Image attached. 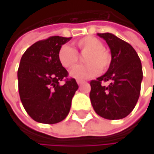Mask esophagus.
I'll return each instance as SVG.
<instances>
[{
	"instance_id": "obj_1",
	"label": "esophagus",
	"mask_w": 154,
	"mask_h": 154,
	"mask_svg": "<svg viewBox=\"0 0 154 154\" xmlns=\"http://www.w3.org/2000/svg\"><path fill=\"white\" fill-rule=\"evenodd\" d=\"M77 83L78 85H81L82 84H84V83H85V81H83V80H77Z\"/></svg>"
}]
</instances>
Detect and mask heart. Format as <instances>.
I'll list each match as a JSON object with an SVG mask.
<instances>
[{
    "label": "heart",
    "mask_w": 154,
    "mask_h": 154,
    "mask_svg": "<svg viewBox=\"0 0 154 154\" xmlns=\"http://www.w3.org/2000/svg\"><path fill=\"white\" fill-rule=\"evenodd\" d=\"M77 51L85 54L84 62L81 65L70 70L69 76L77 80H85L96 76L100 72L106 70L111 61L110 53L103 47L102 42L94 36H85L74 43ZM60 63L65 69H71L77 64L78 56L76 51L69 45L60 47L58 52Z\"/></svg>",
    "instance_id": "heart-1"
}]
</instances>
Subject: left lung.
<instances>
[{"label": "left lung", "mask_w": 154, "mask_h": 154, "mask_svg": "<svg viewBox=\"0 0 154 154\" xmlns=\"http://www.w3.org/2000/svg\"><path fill=\"white\" fill-rule=\"evenodd\" d=\"M110 50L107 72L90 82V100L95 112L107 119L127 117L138 101L143 80L142 64L135 49L110 33L97 34ZM103 82H109L108 86Z\"/></svg>", "instance_id": "left-lung-1"}]
</instances>
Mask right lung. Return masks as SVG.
<instances>
[{"instance_id":"obj_1","label":"right lung","mask_w":154,"mask_h":154,"mask_svg":"<svg viewBox=\"0 0 154 154\" xmlns=\"http://www.w3.org/2000/svg\"><path fill=\"white\" fill-rule=\"evenodd\" d=\"M70 39L56 35L38 41L20 60L17 70L20 100L28 115L37 122H60L70 110L78 85L74 78H67L60 85L68 71L58 59L59 50Z\"/></svg>"}]
</instances>
